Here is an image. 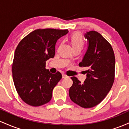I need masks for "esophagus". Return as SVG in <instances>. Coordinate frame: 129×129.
<instances>
[{"instance_id":"34e87169","label":"esophagus","mask_w":129,"mask_h":129,"mask_svg":"<svg viewBox=\"0 0 129 129\" xmlns=\"http://www.w3.org/2000/svg\"><path fill=\"white\" fill-rule=\"evenodd\" d=\"M68 78V76H67L66 75H65V74H62V78Z\"/></svg>"}]
</instances>
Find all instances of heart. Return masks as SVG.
<instances>
[{
  "label": "heart",
  "instance_id": "b5f03b06",
  "mask_svg": "<svg viewBox=\"0 0 129 129\" xmlns=\"http://www.w3.org/2000/svg\"><path fill=\"white\" fill-rule=\"evenodd\" d=\"M70 40L74 50L82 49L84 45V40L80 33L76 32L72 35Z\"/></svg>",
  "mask_w": 129,
  "mask_h": 129
}]
</instances>
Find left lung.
<instances>
[{
    "label": "left lung",
    "instance_id": "left-lung-1",
    "mask_svg": "<svg viewBox=\"0 0 129 129\" xmlns=\"http://www.w3.org/2000/svg\"><path fill=\"white\" fill-rule=\"evenodd\" d=\"M88 48L79 67L86 68L87 78L81 83L76 77L71 78V100L83 108L97 106L109 92L115 79V57L113 48L100 33L95 31L84 35Z\"/></svg>",
    "mask_w": 129,
    "mask_h": 129
}]
</instances>
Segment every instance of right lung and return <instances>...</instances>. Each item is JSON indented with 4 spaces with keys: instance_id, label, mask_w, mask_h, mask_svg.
Instances as JSON below:
<instances>
[{
    "instance_id": "add662e5",
    "label": "right lung",
    "mask_w": 129,
    "mask_h": 129,
    "mask_svg": "<svg viewBox=\"0 0 129 129\" xmlns=\"http://www.w3.org/2000/svg\"><path fill=\"white\" fill-rule=\"evenodd\" d=\"M68 32V29H38L17 45L12 66L13 81L19 96L29 106H42L51 100L62 75L59 72L50 73L45 69V62L54 57L56 42Z\"/></svg>"
}]
</instances>
